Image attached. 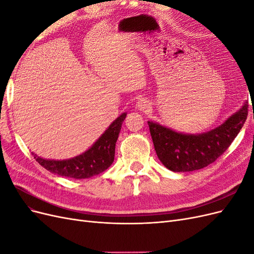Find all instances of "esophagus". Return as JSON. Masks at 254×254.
I'll return each instance as SVG.
<instances>
[{
    "label": "esophagus",
    "mask_w": 254,
    "mask_h": 254,
    "mask_svg": "<svg viewBox=\"0 0 254 254\" xmlns=\"http://www.w3.org/2000/svg\"><path fill=\"white\" fill-rule=\"evenodd\" d=\"M136 107H137V108H139L140 110L144 111V110H146V109H148V108H149V103H148L147 99H145V98H140L139 101L136 102Z\"/></svg>",
    "instance_id": "esophagus-1"
}]
</instances>
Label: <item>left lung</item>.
Instances as JSON below:
<instances>
[{
    "instance_id": "obj_1",
    "label": "left lung",
    "mask_w": 254,
    "mask_h": 254,
    "mask_svg": "<svg viewBox=\"0 0 254 254\" xmlns=\"http://www.w3.org/2000/svg\"><path fill=\"white\" fill-rule=\"evenodd\" d=\"M248 104L224 124L201 134H183L148 122L157 156L173 172H193L215 162L241 131L247 120Z\"/></svg>"
}]
</instances>
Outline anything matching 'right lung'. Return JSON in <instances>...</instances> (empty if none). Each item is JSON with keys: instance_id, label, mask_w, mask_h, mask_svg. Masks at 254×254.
I'll list each match as a JSON object with an SVG mask.
<instances>
[{"instance_id": "1", "label": "right lung", "mask_w": 254, "mask_h": 254, "mask_svg": "<svg viewBox=\"0 0 254 254\" xmlns=\"http://www.w3.org/2000/svg\"><path fill=\"white\" fill-rule=\"evenodd\" d=\"M125 118L126 113L120 115L93 146L78 157L55 161L42 159L34 153L33 156L38 163L53 174L74 179H84L96 176L106 171L114 161L115 143L118 141Z\"/></svg>"}]
</instances>
